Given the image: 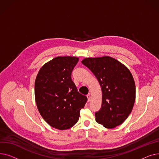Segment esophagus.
<instances>
[{"instance_id": "1", "label": "esophagus", "mask_w": 159, "mask_h": 159, "mask_svg": "<svg viewBox=\"0 0 159 159\" xmlns=\"http://www.w3.org/2000/svg\"><path fill=\"white\" fill-rule=\"evenodd\" d=\"M87 97H88V102H89V101H90V98H91V95H90V94H88V95H87Z\"/></svg>"}]
</instances>
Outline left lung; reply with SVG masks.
<instances>
[{
    "mask_svg": "<svg viewBox=\"0 0 159 159\" xmlns=\"http://www.w3.org/2000/svg\"><path fill=\"white\" fill-rule=\"evenodd\" d=\"M82 63L93 72L101 86L102 106L95 114L97 122L106 128L119 126L128 117L135 101L131 72L110 57L87 58Z\"/></svg>",
    "mask_w": 159,
    "mask_h": 159,
    "instance_id": "left-lung-1",
    "label": "left lung"
}]
</instances>
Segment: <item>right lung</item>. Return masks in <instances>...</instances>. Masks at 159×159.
I'll use <instances>...</instances> for the list:
<instances>
[{"instance_id":"obj_1","label":"right lung","mask_w":159,"mask_h":159,"mask_svg":"<svg viewBox=\"0 0 159 159\" xmlns=\"http://www.w3.org/2000/svg\"><path fill=\"white\" fill-rule=\"evenodd\" d=\"M78 62L77 57H55L42 67L35 80L39 111L49 125L58 129L73 126L88 101L71 79V73Z\"/></svg>"}]
</instances>
